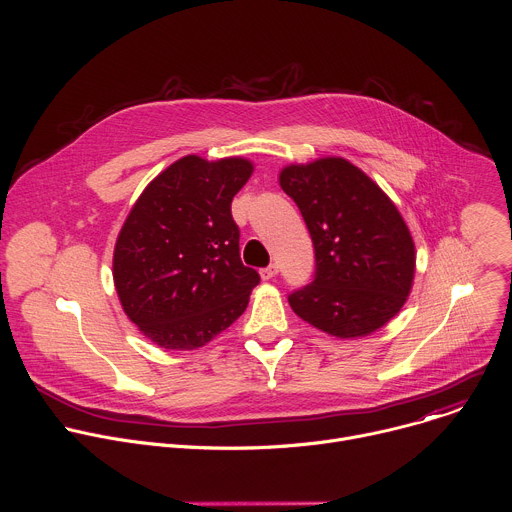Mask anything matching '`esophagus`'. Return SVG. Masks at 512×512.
Wrapping results in <instances>:
<instances>
[{
    "mask_svg": "<svg viewBox=\"0 0 512 512\" xmlns=\"http://www.w3.org/2000/svg\"><path fill=\"white\" fill-rule=\"evenodd\" d=\"M259 273H261V279H263V281H269V279H273V277L277 275V265L271 263L269 267H263Z\"/></svg>",
    "mask_w": 512,
    "mask_h": 512,
    "instance_id": "34e87169",
    "label": "esophagus"
}]
</instances>
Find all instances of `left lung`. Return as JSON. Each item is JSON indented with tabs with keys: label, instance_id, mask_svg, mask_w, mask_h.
<instances>
[{
	"label": "left lung",
	"instance_id": "8db88e82",
	"mask_svg": "<svg viewBox=\"0 0 512 512\" xmlns=\"http://www.w3.org/2000/svg\"><path fill=\"white\" fill-rule=\"evenodd\" d=\"M279 186L310 231L316 273L289 294V306L314 328L338 338L383 328L407 302L415 245L391 198L342 158L291 164Z\"/></svg>",
	"mask_w": 512,
	"mask_h": 512
}]
</instances>
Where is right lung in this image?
I'll use <instances>...</instances> for the list:
<instances>
[{
  "label": "right lung",
  "mask_w": 512,
  "mask_h": 512,
  "mask_svg": "<svg viewBox=\"0 0 512 512\" xmlns=\"http://www.w3.org/2000/svg\"><path fill=\"white\" fill-rule=\"evenodd\" d=\"M251 174L243 158L184 156L125 218L113 253L115 289L129 320L158 346L200 348L245 312L261 277L241 261L231 202Z\"/></svg>",
  "instance_id": "1"
}]
</instances>
